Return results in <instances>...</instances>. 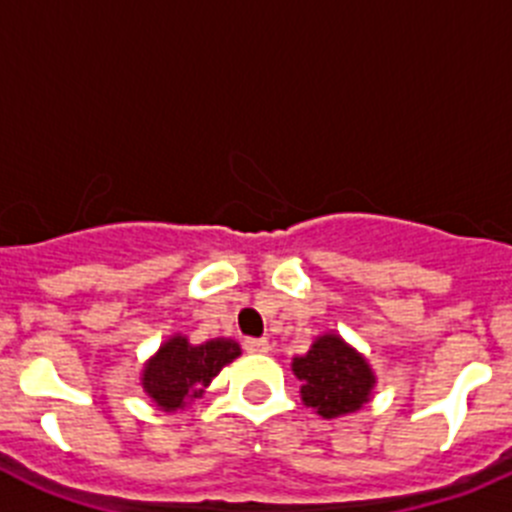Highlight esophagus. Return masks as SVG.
<instances>
[{"instance_id": "esophagus-1", "label": "esophagus", "mask_w": 512, "mask_h": 512, "mask_svg": "<svg viewBox=\"0 0 512 512\" xmlns=\"http://www.w3.org/2000/svg\"><path fill=\"white\" fill-rule=\"evenodd\" d=\"M246 351L248 354H269L271 343L266 338H246Z\"/></svg>"}]
</instances>
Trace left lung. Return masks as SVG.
<instances>
[{"mask_svg": "<svg viewBox=\"0 0 512 512\" xmlns=\"http://www.w3.org/2000/svg\"><path fill=\"white\" fill-rule=\"evenodd\" d=\"M292 374L302 382V405L325 420L361 410L377 387V374L369 359L336 330L320 333L307 354L295 356Z\"/></svg>", "mask_w": 512, "mask_h": 512, "instance_id": "1", "label": "left lung"}]
</instances>
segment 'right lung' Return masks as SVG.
Wrapping results in <instances>:
<instances>
[{"label": "right lung", "mask_w": 512, "mask_h": 512, "mask_svg": "<svg viewBox=\"0 0 512 512\" xmlns=\"http://www.w3.org/2000/svg\"><path fill=\"white\" fill-rule=\"evenodd\" d=\"M241 356L233 338H210L192 343L182 333L166 338L156 354L140 369V387L161 413L192 408L200 400L220 369Z\"/></svg>", "instance_id": "obj_1"}]
</instances>
